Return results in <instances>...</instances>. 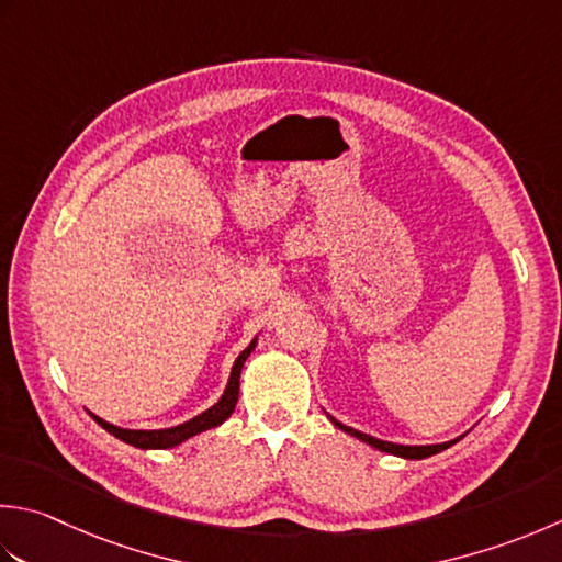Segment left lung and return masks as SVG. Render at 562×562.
<instances>
[{"mask_svg":"<svg viewBox=\"0 0 562 562\" xmlns=\"http://www.w3.org/2000/svg\"><path fill=\"white\" fill-rule=\"evenodd\" d=\"M326 416L334 422V426L340 428V431H346V434H350V436L360 438L362 443L378 448V450H382V453L400 456V458H406V460H422V458H428V456H436V453H441V450H446V448H450L453 443H458V438H456V441L438 443V446H402V443H390V441H380V438H375V436H368V434H362V431H356V428H350V426H346V424L336 422L331 414H326ZM460 438H463V436H460Z\"/></svg>","mask_w":562,"mask_h":562,"instance_id":"left-lung-1","label":"left lung"}]
</instances>
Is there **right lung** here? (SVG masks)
<instances>
[{
	"mask_svg": "<svg viewBox=\"0 0 562 562\" xmlns=\"http://www.w3.org/2000/svg\"><path fill=\"white\" fill-rule=\"evenodd\" d=\"M258 338H252L248 348L240 353L234 362V368H231V378H228V384L226 390L222 394V400H218L214 406H209L206 412H202L200 416H194V419L184 422L180 426H172V428H158V431H134V428H119L114 424H109L104 419H99V416L92 414V419L104 428V431H109L112 436H116L119 441H124L128 446H136V448H175L180 446L182 441H187V438H192L196 434L202 431H209V428H214L218 424H224L231 414H234L236 409V402H238V380H240V370H244V362L246 358L252 353V348H256Z\"/></svg>",
	"mask_w": 562,
	"mask_h": 562,
	"instance_id": "1",
	"label": "right lung"
}]
</instances>
